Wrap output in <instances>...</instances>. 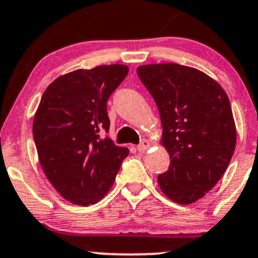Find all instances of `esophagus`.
<instances>
[{
	"instance_id": "obj_1",
	"label": "esophagus",
	"mask_w": 258,
	"mask_h": 258,
	"mask_svg": "<svg viewBox=\"0 0 258 258\" xmlns=\"http://www.w3.org/2000/svg\"><path fill=\"white\" fill-rule=\"evenodd\" d=\"M150 147V141L149 140H142L139 145H137V150L140 152H145Z\"/></svg>"
}]
</instances>
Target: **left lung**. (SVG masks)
<instances>
[{"instance_id": "1", "label": "left lung", "mask_w": 258, "mask_h": 258, "mask_svg": "<svg viewBox=\"0 0 258 258\" xmlns=\"http://www.w3.org/2000/svg\"><path fill=\"white\" fill-rule=\"evenodd\" d=\"M137 76L154 98L170 155L160 189L179 204L203 198L219 181L233 156L236 124L227 93L198 69L175 62L149 64Z\"/></svg>"}]
</instances>
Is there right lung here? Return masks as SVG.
I'll list each match as a JSON object with an SVG mask.
<instances>
[{"label": "right lung", "instance_id": "1", "mask_svg": "<svg viewBox=\"0 0 258 258\" xmlns=\"http://www.w3.org/2000/svg\"><path fill=\"white\" fill-rule=\"evenodd\" d=\"M128 74L121 64L78 69L44 92L32 123L40 165L67 201L89 206L111 189L126 147L113 144L107 102Z\"/></svg>", "mask_w": 258, "mask_h": 258}]
</instances>
